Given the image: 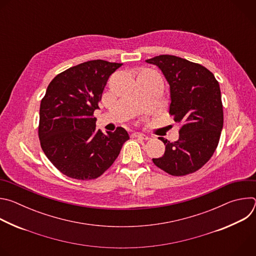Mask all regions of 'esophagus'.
<instances>
[{
    "mask_svg": "<svg viewBox=\"0 0 256 256\" xmlns=\"http://www.w3.org/2000/svg\"><path fill=\"white\" fill-rule=\"evenodd\" d=\"M132 138H142V140H148V136H146L144 134H142V132H134L132 134Z\"/></svg>",
    "mask_w": 256,
    "mask_h": 256,
    "instance_id": "34e87169",
    "label": "esophagus"
}]
</instances>
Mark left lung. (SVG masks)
<instances>
[{
  "label": "left lung",
  "instance_id": "obj_1",
  "mask_svg": "<svg viewBox=\"0 0 256 256\" xmlns=\"http://www.w3.org/2000/svg\"><path fill=\"white\" fill-rule=\"evenodd\" d=\"M157 66L170 87L169 114L181 124L176 142L160 138L165 153L153 162L160 169L181 176L202 168L220 140L224 114L220 85L202 64L162 54L146 60Z\"/></svg>",
  "mask_w": 256,
  "mask_h": 256
}]
</instances>
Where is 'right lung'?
I'll list each match as a JSON object with an SVG mask.
<instances>
[{
	"instance_id": "right-lung-1",
	"label": "right lung",
	"mask_w": 256,
	"mask_h": 256,
	"mask_svg": "<svg viewBox=\"0 0 256 256\" xmlns=\"http://www.w3.org/2000/svg\"><path fill=\"white\" fill-rule=\"evenodd\" d=\"M122 66L89 60L66 70L50 83L40 103L38 136L46 156L62 174L79 180L99 177L130 138L120 126L104 134L96 130L93 116L108 78Z\"/></svg>"
}]
</instances>
